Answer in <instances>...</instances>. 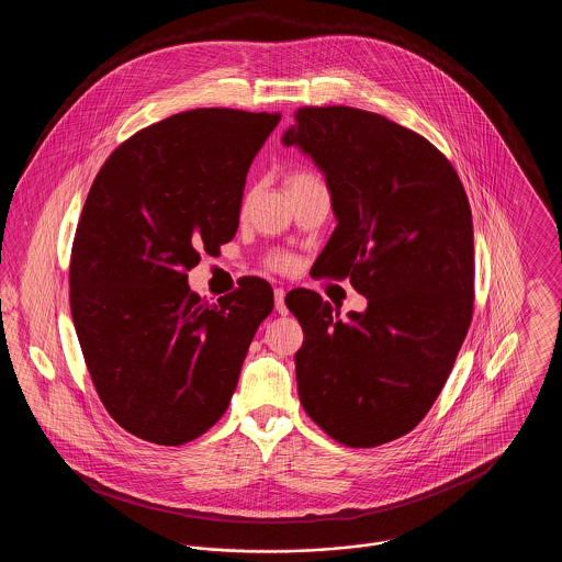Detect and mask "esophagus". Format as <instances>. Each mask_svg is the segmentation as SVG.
Masks as SVG:
<instances>
[{
	"label": "esophagus",
	"instance_id": "obj_1",
	"mask_svg": "<svg viewBox=\"0 0 562 562\" xmlns=\"http://www.w3.org/2000/svg\"><path fill=\"white\" fill-rule=\"evenodd\" d=\"M274 307L281 316L288 314V305H285V290L283 288H274Z\"/></svg>",
	"mask_w": 562,
	"mask_h": 562
}]
</instances>
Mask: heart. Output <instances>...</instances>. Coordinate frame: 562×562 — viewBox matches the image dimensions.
Wrapping results in <instances>:
<instances>
[{
  "mask_svg": "<svg viewBox=\"0 0 562 562\" xmlns=\"http://www.w3.org/2000/svg\"><path fill=\"white\" fill-rule=\"evenodd\" d=\"M314 175H310V172H294V175H290V179H288V183H292V181H303V179H312ZM292 261H290V257H285V255H281V257H277L274 259V266L277 268H288Z\"/></svg>",
  "mask_w": 562,
  "mask_h": 562,
  "instance_id": "1",
  "label": "heart"
}]
</instances>
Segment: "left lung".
Listing matches in <instances>:
<instances>
[{
	"mask_svg": "<svg viewBox=\"0 0 562 562\" xmlns=\"http://www.w3.org/2000/svg\"><path fill=\"white\" fill-rule=\"evenodd\" d=\"M318 166L337 227L316 277H350L366 312L299 288L294 357L307 415L335 441L374 448L413 430L443 390L474 312V227L463 183L426 138L357 108H301L283 134Z\"/></svg>",
	"mask_w": 562,
	"mask_h": 562,
	"instance_id": "1",
	"label": "left lung"
}]
</instances>
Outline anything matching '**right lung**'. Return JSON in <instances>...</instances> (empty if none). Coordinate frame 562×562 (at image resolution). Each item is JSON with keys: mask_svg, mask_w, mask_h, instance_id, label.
I'll list each match as a JSON object with an SVG mask.
<instances>
[{"mask_svg": "<svg viewBox=\"0 0 562 562\" xmlns=\"http://www.w3.org/2000/svg\"><path fill=\"white\" fill-rule=\"evenodd\" d=\"M279 119L179 112L125 140L90 186L71 252V316L103 406L145 441L181 446L223 417L272 312L259 277L210 303L186 272L236 236L246 172Z\"/></svg>", "mask_w": 562, "mask_h": 562, "instance_id": "add662e5", "label": "right lung"}]
</instances>
